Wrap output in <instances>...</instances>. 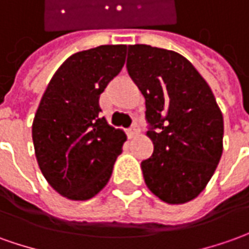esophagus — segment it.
I'll use <instances>...</instances> for the list:
<instances>
[{
	"label": "esophagus",
	"mask_w": 249,
	"mask_h": 249,
	"mask_svg": "<svg viewBox=\"0 0 249 249\" xmlns=\"http://www.w3.org/2000/svg\"><path fill=\"white\" fill-rule=\"evenodd\" d=\"M126 133H128V138L133 139L139 133V128L138 126H132L131 129H128V132H126Z\"/></svg>",
	"instance_id": "esophagus-1"
}]
</instances>
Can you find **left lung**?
I'll return each mask as SVG.
<instances>
[{"mask_svg": "<svg viewBox=\"0 0 249 249\" xmlns=\"http://www.w3.org/2000/svg\"><path fill=\"white\" fill-rule=\"evenodd\" d=\"M128 73L146 98L154 153L142 162L147 188L182 204L206 188L224 150V117L207 82L181 54L129 45Z\"/></svg>", "mask_w": 249, "mask_h": 249, "instance_id": "obj_1", "label": "left lung"}]
</instances>
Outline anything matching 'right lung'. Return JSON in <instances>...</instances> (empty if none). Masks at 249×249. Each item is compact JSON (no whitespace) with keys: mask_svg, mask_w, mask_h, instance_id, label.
<instances>
[{"mask_svg":"<svg viewBox=\"0 0 249 249\" xmlns=\"http://www.w3.org/2000/svg\"><path fill=\"white\" fill-rule=\"evenodd\" d=\"M126 45H103L62 62L32 123L35 157L50 187L69 200H89L110 180L126 135L101 117L99 96L125 64Z\"/></svg>","mask_w":249,"mask_h":249,"instance_id":"add662e5","label":"right lung"}]
</instances>
